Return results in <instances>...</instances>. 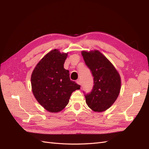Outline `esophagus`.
I'll return each instance as SVG.
<instances>
[{
  "label": "esophagus",
  "instance_id": "esophagus-1",
  "mask_svg": "<svg viewBox=\"0 0 149 149\" xmlns=\"http://www.w3.org/2000/svg\"><path fill=\"white\" fill-rule=\"evenodd\" d=\"M76 83H77L78 84H79V85H81V84H82V82H81V79H77V80L76 81Z\"/></svg>",
  "mask_w": 149,
  "mask_h": 149
}]
</instances>
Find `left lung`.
Masks as SVG:
<instances>
[{
	"instance_id": "left-lung-1",
	"label": "left lung",
	"mask_w": 149,
	"mask_h": 149,
	"mask_svg": "<svg viewBox=\"0 0 149 149\" xmlns=\"http://www.w3.org/2000/svg\"><path fill=\"white\" fill-rule=\"evenodd\" d=\"M81 54L94 81L91 92L85 95L86 103L94 111H104L118 97L121 89L120 75L109 59L99 50H83Z\"/></svg>"
}]
</instances>
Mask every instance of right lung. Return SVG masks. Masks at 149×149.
Segmentation results:
<instances>
[{
    "label": "right lung",
    "mask_w": 149,
    "mask_h": 149,
    "mask_svg": "<svg viewBox=\"0 0 149 149\" xmlns=\"http://www.w3.org/2000/svg\"><path fill=\"white\" fill-rule=\"evenodd\" d=\"M68 52L54 49L43 57L31 74L32 91L44 109L50 113L61 111L69 102L73 91L81 86L70 79L69 71L64 68Z\"/></svg>",
    "instance_id": "right-lung-1"
}]
</instances>
